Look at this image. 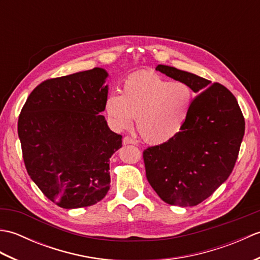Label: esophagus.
Masks as SVG:
<instances>
[{
  "instance_id": "1",
  "label": "esophagus",
  "mask_w": 260,
  "mask_h": 260,
  "mask_svg": "<svg viewBox=\"0 0 260 260\" xmlns=\"http://www.w3.org/2000/svg\"><path fill=\"white\" fill-rule=\"evenodd\" d=\"M128 144H137V141H135L134 139H132L129 136H125L123 139V145H128Z\"/></svg>"
}]
</instances>
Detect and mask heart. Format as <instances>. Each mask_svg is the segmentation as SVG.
<instances>
[{
	"mask_svg": "<svg viewBox=\"0 0 260 260\" xmlns=\"http://www.w3.org/2000/svg\"><path fill=\"white\" fill-rule=\"evenodd\" d=\"M193 99L191 87L185 82H172L151 71H140L126 78L121 95L108 93L105 112L119 131L131 128L137 118V131L143 140L162 144L184 128Z\"/></svg>",
	"mask_w": 260,
	"mask_h": 260,
	"instance_id": "b5f03b06",
	"label": "heart"
}]
</instances>
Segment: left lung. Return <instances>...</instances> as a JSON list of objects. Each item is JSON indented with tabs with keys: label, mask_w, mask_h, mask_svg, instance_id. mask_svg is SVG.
Wrapping results in <instances>:
<instances>
[{
	"label": "left lung",
	"mask_w": 260,
	"mask_h": 260,
	"mask_svg": "<svg viewBox=\"0 0 260 260\" xmlns=\"http://www.w3.org/2000/svg\"><path fill=\"white\" fill-rule=\"evenodd\" d=\"M155 70L185 82L199 95L181 133L143 152L146 178L164 202L197 206L233 172L245 134L244 116L224 86L170 66L158 64Z\"/></svg>",
	"instance_id": "obj_1"
}]
</instances>
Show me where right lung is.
I'll return each mask as SVG.
<instances>
[{"instance_id": "add662e5", "label": "right lung", "mask_w": 260, "mask_h": 260, "mask_svg": "<svg viewBox=\"0 0 260 260\" xmlns=\"http://www.w3.org/2000/svg\"><path fill=\"white\" fill-rule=\"evenodd\" d=\"M107 77L96 67L43 81L19 116L27 174L61 208L92 206L109 190V158L121 147V135L101 115Z\"/></svg>"}]
</instances>
